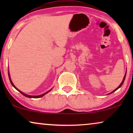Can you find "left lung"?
<instances>
[{
  "label": "left lung",
  "mask_w": 133,
  "mask_h": 133,
  "mask_svg": "<svg viewBox=\"0 0 133 133\" xmlns=\"http://www.w3.org/2000/svg\"><path fill=\"white\" fill-rule=\"evenodd\" d=\"M126 74H127V71H126V72H125V76H124V77H123V81H122V82H121V84H120V85H119V87H118L117 88H116V89H115V90H113V91H112V92H110V93H109L108 94H111V93H112V92H114V91H116V90H118V89H119V88H121V86H122V85H123V82H124V81H125V77H126Z\"/></svg>",
  "instance_id": "obj_1"
}]
</instances>
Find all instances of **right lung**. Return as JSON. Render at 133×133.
Listing matches in <instances>:
<instances>
[{
    "label": "right lung",
    "instance_id": "right-lung-1",
    "mask_svg": "<svg viewBox=\"0 0 133 133\" xmlns=\"http://www.w3.org/2000/svg\"><path fill=\"white\" fill-rule=\"evenodd\" d=\"M8 77H9V79H10V82H11V85H12V87H13L14 88H15V89H16V90H17V91H19L20 92H21V93L22 94H23V96H25V97H29V98H40V97H43V96H45V94H47V93H48V92H50V91H51V90H52V89H51L50 90L48 91H46V92H45V93H43V94H41V95H39V96H31V95H28V94H25V93H23V92H22L21 91H20V90H19V89H17V88H16V87H15V85H14L13 84V83H12V81H11V77H10V72H9V70H8Z\"/></svg>",
    "mask_w": 133,
    "mask_h": 133
}]
</instances>
